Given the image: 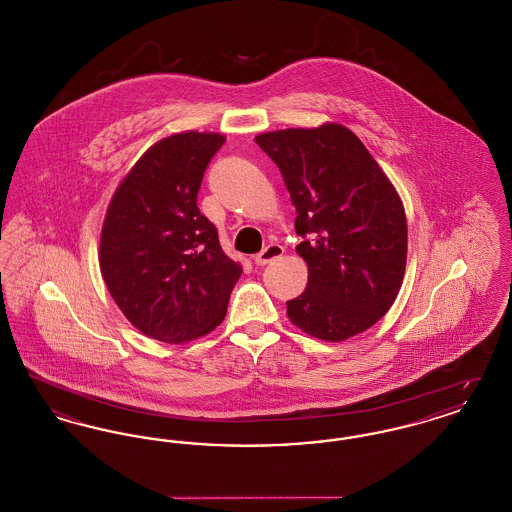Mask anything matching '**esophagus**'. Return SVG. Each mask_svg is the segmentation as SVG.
<instances>
[{"label":"esophagus","mask_w":512,"mask_h":512,"mask_svg":"<svg viewBox=\"0 0 512 512\" xmlns=\"http://www.w3.org/2000/svg\"><path fill=\"white\" fill-rule=\"evenodd\" d=\"M284 255V247L280 244H268L261 253H257L255 257H253V261H255V265H259V267H265L268 263H272V261H276L278 257H282Z\"/></svg>","instance_id":"obj_1"}]
</instances>
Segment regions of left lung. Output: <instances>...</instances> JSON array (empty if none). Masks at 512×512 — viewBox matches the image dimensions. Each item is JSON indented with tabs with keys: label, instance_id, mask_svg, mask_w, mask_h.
Returning a JSON list of instances; mask_svg holds the SVG:
<instances>
[{
	"label": "left lung",
	"instance_id": "8db88e82",
	"mask_svg": "<svg viewBox=\"0 0 512 512\" xmlns=\"http://www.w3.org/2000/svg\"><path fill=\"white\" fill-rule=\"evenodd\" d=\"M295 207V247L309 268L288 318L322 341H345L390 311L407 265V217L386 172L343 124L263 132Z\"/></svg>",
	"mask_w": 512,
	"mask_h": 512
}]
</instances>
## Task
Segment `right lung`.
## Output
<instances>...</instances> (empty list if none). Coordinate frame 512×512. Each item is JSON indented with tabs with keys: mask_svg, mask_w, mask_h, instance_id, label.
Segmentation results:
<instances>
[{
	"mask_svg": "<svg viewBox=\"0 0 512 512\" xmlns=\"http://www.w3.org/2000/svg\"><path fill=\"white\" fill-rule=\"evenodd\" d=\"M224 140L186 130L155 142L107 207L101 276L122 315L147 338L184 343L213 332L242 276L197 209L203 172Z\"/></svg>",
	"mask_w": 512,
	"mask_h": 512,
	"instance_id": "right-lung-1",
	"label": "right lung"
}]
</instances>
